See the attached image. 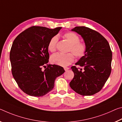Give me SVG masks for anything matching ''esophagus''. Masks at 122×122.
Instances as JSON below:
<instances>
[{
	"label": "esophagus",
	"instance_id": "obj_1",
	"mask_svg": "<svg viewBox=\"0 0 122 122\" xmlns=\"http://www.w3.org/2000/svg\"><path fill=\"white\" fill-rule=\"evenodd\" d=\"M64 69L65 71H67V70H68L69 69V67H65L64 68Z\"/></svg>",
	"mask_w": 122,
	"mask_h": 122
}]
</instances>
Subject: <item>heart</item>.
Returning a JSON list of instances; mask_svg holds the SVG:
<instances>
[{
	"mask_svg": "<svg viewBox=\"0 0 122 122\" xmlns=\"http://www.w3.org/2000/svg\"><path fill=\"white\" fill-rule=\"evenodd\" d=\"M63 38L68 41L70 47L69 51L72 53L64 54L61 53H56L53 55L50 58L51 63L61 66H66L70 64L74 61L75 56L78 58L84 57L86 52L87 47L85 44L79 41V37L77 34L72 32L65 33L63 35ZM58 42V37L54 36L51 38L48 43L47 48L50 51H55L56 50Z\"/></svg>",
	"mask_w": 122,
	"mask_h": 122,
	"instance_id": "obj_1",
	"label": "heart"
}]
</instances>
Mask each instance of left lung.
Returning <instances> with one entry per match:
<instances>
[{"mask_svg":"<svg viewBox=\"0 0 122 122\" xmlns=\"http://www.w3.org/2000/svg\"><path fill=\"white\" fill-rule=\"evenodd\" d=\"M82 37L86 45L85 56L71 67L74 77L71 88L82 96H91L101 90L110 75L112 51L107 40L98 32L85 26L71 30Z\"/></svg>","mask_w":122,"mask_h":122,"instance_id":"1","label":"left lung"}]
</instances>
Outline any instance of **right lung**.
<instances>
[{"label": "right lung", "instance_id": "obj_1", "mask_svg": "<svg viewBox=\"0 0 122 122\" xmlns=\"http://www.w3.org/2000/svg\"><path fill=\"white\" fill-rule=\"evenodd\" d=\"M61 29L34 26L14 40L10 53L12 73L19 87L26 94L35 97L47 94L53 89L56 78L65 72L60 66L47 64L48 43Z\"/></svg>", "mask_w": 122, "mask_h": 122}]
</instances>
